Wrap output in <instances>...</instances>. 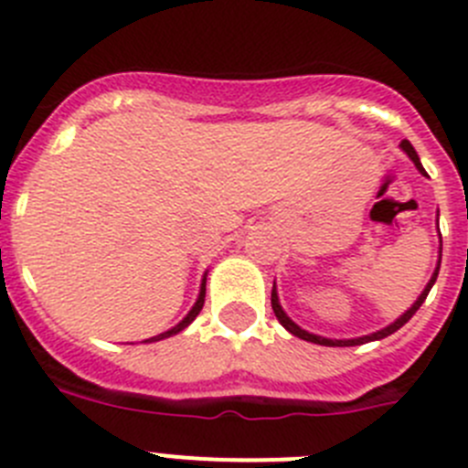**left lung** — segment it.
Listing matches in <instances>:
<instances>
[{"instance_id": "1", "label": "left lung", "mask_w": 468, "mask_h": 468, "mask_svg": "<svg viewBox=\"0 0 468 468\" xmlns=\"http://www.w3.org/2000/svg\"><path fill=\"white\" fill-rule=\"evenodd\" d=\"M400 150H403L405 154L410 156L412 164H415L417 171H420L421 176H427V173H424V166H421L420 156H417L415 147H412V144L408 143V140H400ZM441 253H443V241H441V250H438V255H441ZM438 270H441V260H438L436 270H433V274H431V279H429L427 288H424V291H421V295L417 297L415 304H412V307L408 309V312H405L403 316H399V318H396V321H394V324L387 325V328H382V330H378V333L363 335V337H354V340H330V337H321V335H314V333H309V330L300 328V325H297L295 321H292V318L283 312V307H281L279 292H276V283H274V288H271V309H274L276 318H279V324L283 325V328L288 330V333H292V335H295V337H300V340H307V342H314V345H324V346H356V345H366V342L384 340V337H388V335L396 333V330H399V328H403V325L408 324V321H410L412 316H415V312H417V309L421 307V304H424V300H427L429 291H431L433 283H436V279H438Z\"/></svg>"}]
</instances>
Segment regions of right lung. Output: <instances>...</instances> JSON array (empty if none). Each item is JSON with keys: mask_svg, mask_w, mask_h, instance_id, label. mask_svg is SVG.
Returning <instances> with one entry per match:
<instances>
[{"mask_svg": "<svg viewBox=\"0 0 468 468\" xmlns=\"http://www.w3.org/2000/svg\"><path fill=\"white\" fill-rule=\"evenodd\" d=\"M204 297H206V274H204V279H201V291H198V297H197V302H194V307L189 309V314H187V316H185L183 321H180V324L176 325V328L166 330V333L156 335V337H150V340H144V342H159V340H166V337H171V335L183 333V330L187 328L189 324H192L194 318L198 316V312H201V309H204Z\"/></svg>", "mask_w": 468, "mask_h": 468, "instance_id": "obj_1", "label": "right lung"}]
</instances>
